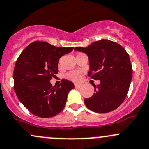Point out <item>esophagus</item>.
Instances as JSON below:
<instances>
[{
    "label": "esophagus",
    "instance_id": "1",
    "mask_svg": "<svg viewBox=\"0 0 149 149\" xmlns=\"http://www.w3.org/2000/svg\"><path fill=\"white\" fill-rule=\"evenodd\" d=\"M81 87V84H75V87H76V88H80Z\"/></svg>",
    "mask_w": 149,
    "mask_h": 149
}]
</instances>
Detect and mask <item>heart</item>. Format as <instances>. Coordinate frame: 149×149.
<instances>
[{
  "label": "heart",
  "instance_id": "b5f03b06",
  "mask_svg": "<svg viewBox=\"0 0 149 149\" xmlns=\"http://www.w3.org/2000/svg\"><path fill=\"white\" fill-rule=\"evenodd\" d=\"M67 79L73 81H78L81 79V72L79 70H73V71L69 72L65 75Z\"/></svg>",
  "mask_w": 149,
  "mask_h": 149
}]
</instances>
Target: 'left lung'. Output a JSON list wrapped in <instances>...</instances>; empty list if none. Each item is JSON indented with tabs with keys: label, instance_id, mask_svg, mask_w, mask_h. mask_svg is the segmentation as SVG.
Listing matches in <instances>:
<instances>
[{
	"label": "left lung",
	"instance_id": "8db88e82",
	"mask_svg": "<svg viewBox=\"0 0 149 149\" xmlns=\"http://www.w3.org/2000/svg\"><path fill=\"white\" fill-rule=\"evenodd\" d=\"M75 50L86 53L89 60L88 76L100 84L94 85V92L84 103L94 112L107 113L118 108L127 96L132 81V66L129 54L118 43L100 40L87 47Z\"/></svg>",
	"mask_w": 149,
	"mask_h": 149
}]
</instances>
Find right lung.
<instances>
[{
	"label": "right lung",
	"mask_w": 149,
	"mask_h": 149,
	"mask_svg": "<svg viewBox=\"0 0 149 149\" xmlns=\"http://www.w3.org/2000/svg\"><path fill=\"white\" fill-rule=\"evenodd\" d=\"M73 48L35 41L18 57L13 72L14 90L20 102L33 114L52 117L64 109L69 92L74 84L62 79L60 84L52 87L49 81L58 73L60 57Z\"/></svg>",
	"instance_id": "obj_1"
}]
</instances>
